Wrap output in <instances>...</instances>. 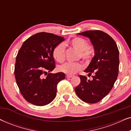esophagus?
Masks as SVG:
<instances>
[{
    "instance_id": "obj_1",
    "label": "esophagus",
    "mask_w": 131,
    "mask_h": 131,
    "mask_svg": "<svg viewBox=\"0 0 131 131\" xmlns=\"http://www.w3.org/2000/svg\"><path fill=\"white\" fill-rule=\"evenodd\" d=\"M66 78H72L73 76H72V75H68V74H67L66 76Z\"/></svg>"
}]
</instances>
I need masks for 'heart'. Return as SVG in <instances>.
I'll return each mask as SVG.
<instances>
[{
	"mask_svg": "<svg viewBox=\"0 0 131 131\" xmlns=\"http://www.w3.org/2000/svg\"><path fill=\"white\" fill-rule=\"evenodd\" d=\"M69 43L74 49L79 52V57L86 64H88L94 56V52L88 48V43L81 37H74L70 40ZM66 46L64 43H60L55 47L53 50V57L58 62H62L65 60ZM83 69V65L80 62L65 63L59 66L58 70L61 72L68 75L76 74Z\"/></svg>",
	"mask_w": 131,
	"mask_h": 131,
	"instance_id": "obj_1",
	"label": "heart"
}]
</instances>
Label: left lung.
<instances>
[{
    "label": "left lung",
    "mask_w": 131,
    "mask_h": 131,
    "mask_svg": "<svg viewBox=\"0 0 131 131\" xmlns=\"http://www.w3.org/2000/svg\"><path fill=\"white\" fill-rule=\"evenodd\" d=\"M88 37L94 48L95 55L84 71L92 80L80 75V83L75 92L82 101L96 103L104 98L117 79L119 73V52L112 37L100 30H88L78 33Z\"/></svg>",
    "instance_id": "1"
}]
</instances>
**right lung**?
I'll use <instances>...</instances> for the list:
<instances>
[{
  "label": "right lung",
  "instance_id": "right-lung-1",
  "mask_svg": "<svg viewBox=\"0 0 131 131\" xmlns=\"http://www.w3.org/2000/svg\"><path fill=\"white\" fill-rule=\"evenodd\" d=\"M65 40L63 37L41 32L28 38L18 52L14 74L21 94L28 103L37 106L54 100L57 86L65 74L48 73L55 69L53 50Z\"/></svg>",
  "mask_w": 131,
  "mask_h": 131
}]
</instances>
